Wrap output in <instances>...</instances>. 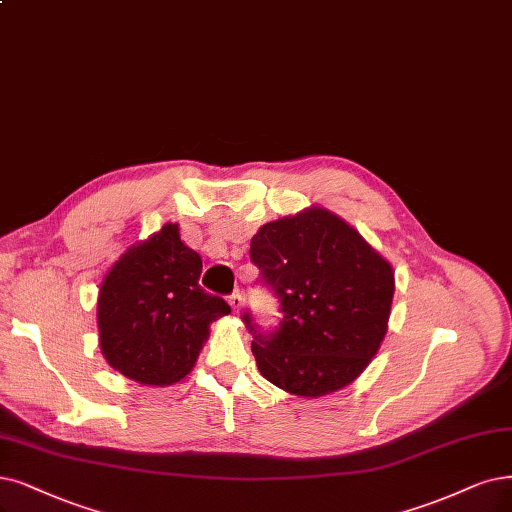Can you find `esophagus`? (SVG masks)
<instances>
[{
  "label": "esophagus",
  "mask_w": 512,
  "mask_h": 512,
  "mask_svg": "<svg viewBox=\"0 0 512 512\" xmlns=\"http://www.w3.org/2000/svg\"><path fill=\"white\" fill-rule=\"evenodd\" d=\"M227 301H230V306H232V310H234V312H238V310L242 308V293H240V291L232 293V295H230V299H227Z\"/></svg>",
  "instance_id": "esophagus-1"
}]
</instances>
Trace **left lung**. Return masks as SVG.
Instances as JSON below:
<instances>
[{
  "instance_id": "1",
  "label": "left lung",
  "mask_w": 512,
  "mask_h": 512,
  "mask_svg": "<svg viewBox=\"0 0 512 512\" xmlns=\"http://www.w3.org/2000/svg\"><path fill=\"white\" fill-rule=\"evenodd\" d=\"M251 261L282 312L274 331H261L249 312L242 316L261 375L308 399L352 384L388 331L390 263L320 206L261 225Z\"/></svg>"
}]
</instances>
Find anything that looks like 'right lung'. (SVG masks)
I'll return each instance as SVG.
<instances>
[{
  "mask_svg": "<svg viewBox=\"0 0 512 512\" xmlns=\"http://www.w3.org/2000/svg\"><path fill=\"white\" fill-rule=\"evenodd\" d=\"M202 259L179 225L132 244L99 291L97 323L105 361L143 386H170L194 369L213 320L227 301L200 287Z\"/></svg>",
  "mask_w": 512,
  "mask_h": 512,
  "instance_id": "obj_1",
  "label": "right lung"
}]
</instances>
